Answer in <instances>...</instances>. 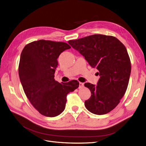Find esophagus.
Masks as SVG:
<instances>
[{"label":"esophagus","mask_w":146,"mask_h":146,"mask_svg":"<svg viewBox=\"0 0 146 146\" xmlns=\"http://www.w3.org/2000/svg\"><path fill=\"white\" fill-rule=\"evenodd\" d=\"M84 84L83 83H82V82H79V88H83V87H84Z\"/></svg>","instance_id":"34e87169"}]
</instances>
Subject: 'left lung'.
Returning <instances> with one entry per match:
<instances>
[{"mask_svg": "<svg viewBox=\"0 0 146 146\" xmlns=\"http://www.w3.org/2000/svg\"><path fill=\"white\" fill-rule=\"evenodd\" d=\"M68 44L99 70L98 85L84 84L91 93L85 102L86 108L96 115L110 112L120 103L129 84L131 64L126 48L117 38L100 34L70 40Z\"/></svg>", "mask_w": 146, "mask_h": 146, "instance_id": "obj_1", "label": "left lung"}]
</instances>
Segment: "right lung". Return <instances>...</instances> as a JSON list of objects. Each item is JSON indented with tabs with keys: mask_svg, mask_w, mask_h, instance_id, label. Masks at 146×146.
Returning <instances> with one entry per match:
<instances>
[{
	"mask_svg": "<svg viewBox=\"0 0 146 146\" xmlns=\"http://www.w3.org/2000/svg\"><path fill=\"white\" fill-rule=\"evenodd\" d=\"M70 48L66 42L41 40L29 43L21 52L19 66L21 84L31 104L46 117L62 113L67 95L79 87L76 80L60 84L54 79L58 58Z\"/></svg>",
	"mask_w": 146,
	"mask_h": 146,
	"instance_id": "1",
	"label": "right lung"
}]
</instances>
